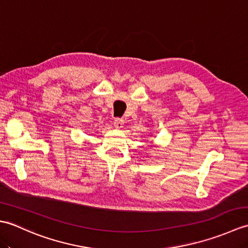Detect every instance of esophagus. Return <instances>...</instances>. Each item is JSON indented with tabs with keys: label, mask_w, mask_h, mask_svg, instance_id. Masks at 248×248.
<instances>
[{
	"label": "esophagus",
	"mask_w": 248,
	"mask_h": 248,
	"mask_svg": "<svg viewBox=\"0 0 248 248\" xmlns=\"http://www.w3.org/2000/svg\"><path fill=\"white\" fill-rule=\"evenodd\" d=\"M124 124V120L121 118H115V120H114V125H115V128H117V129L123 128Z\"/></svg>",
	"instance_id": "esophagus-1"
}]
</instances>
